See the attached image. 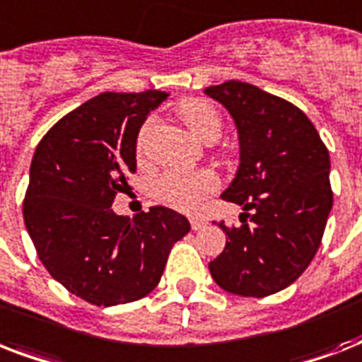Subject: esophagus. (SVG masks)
Listing matches in <instances>:
<instances>
[{"instance_id":"esophagus-1","label":"esophagus","mask_w":362,"mask_h":362,"mask_svg":"<svg viewBox=\"0 0 362 362\" xmlns=\"http://www.w3.org/2000/svg\"><path fill=\"white\" fill-rule=\"evenodd\" d=\"M189 223H192L193 231H201V229H204V227L209 226V221L204 220V218H199V216L189 218Z\"/></svg>"}]
</instances>
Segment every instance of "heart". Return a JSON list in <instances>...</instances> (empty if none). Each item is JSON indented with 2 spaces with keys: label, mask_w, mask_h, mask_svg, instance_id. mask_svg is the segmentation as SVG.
Wrapping results in <instances>:
<instances>
[{
  "label": "heart",
  "mask_w": 362,
  "mask_h": 362,
  "mask_svg": "<svg viewBox=\"0 0 362 362\" xmlns=\"http://www.w3.org/2000/svg\"><path fill=\"white\" fill-rule=\"evenodd\" d=\"M176 112L189 127L193 135L204 142H214L221 135L223 120L214 105L201 98L182 99ZM152 129V120L142 125L136 144L139 148ZM220 186L218 176L212 170H167L153 184V193L161 203L180 210H195L210 193Z\"/></svg>",
  "instance_id": "heart-1"
}]
</instances>
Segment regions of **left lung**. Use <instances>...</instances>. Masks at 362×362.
<instances>
[{"label": "left lung", "instance_id": "8db88e82", "mask_svg": "<svg viewBox=\"0 0 362 362\" xmlns=\"http://www.w3.org/2000/svg\"><path fill=\"white\" fill-rule=\"evenodd\" d=\"M233 116L240 165L221 199L240 204V227L218 226L226 250L209 269L221 289L267 297L312 263L332 209L329 150L308 116L286 99L240 81L204 90Z\"/></svg>", "mask_w": 362, "mask_h": 362}]
</instances>
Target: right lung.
Instances as JSON below:
<instances>
[{
	"label": "right lung",
	"instance_id": "1",
	"mask_svg": "<svg viewBox=\"0 0 362 362\" xmlns=\"http://www.w3.org/2000/svg\"><path fill=\"white\" fill-rule=\"evenodd\" d=\"M167 93L105 92L71 110L37 144L24 223L54 280L95 306L146 297L170 247L189 233L175 210L152 206L133 220L112 210L136 170V136Z\"/></svg>",
	"mask_w": 362,
	"mask_h": 362
}]
</instances>
